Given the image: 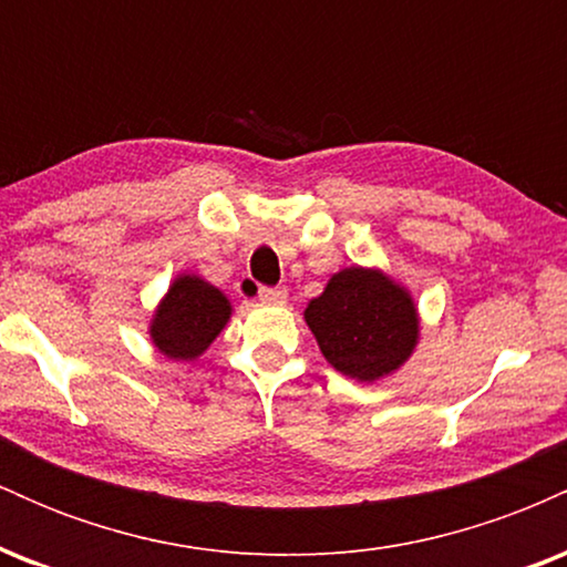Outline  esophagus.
I'll use <instances>...</instances> for the list:
<instances>
[{"instance_id":"34e87169","label":"esophagus","mask_w":567,"mask_h":567,"mask_svg":"<svg viewBox=\"0 0 567 567\" xmlns=\"http://www.w3.org/2000/svg\"><path fill=\"white\" fill-rule=\"evenodd\" d=\"M258 298H261L264 303H285L288 301V290L285 288H258Z\"/></svg>"}]
</instances>
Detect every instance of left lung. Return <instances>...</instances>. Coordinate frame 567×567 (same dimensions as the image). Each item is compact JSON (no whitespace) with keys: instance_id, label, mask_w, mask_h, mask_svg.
Here are the masks:
<instances>
[{"instance_id":"8db88e82","label":"left lung","mask_w":567,"mask_h":567,"mask_svg":"<svg viewBox=\"0 0 567 567\" xmlns=\"http://www.w3.org/2000/svg\"><path fill=\"white\" fill-rule=\"evenodd\" d=\"M324 360L349 379L375 381L408 360L419 338L410 296L381 271L343 269L306 306Z\"/></svg>"}]
</instances>
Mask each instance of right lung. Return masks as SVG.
Segmentation results:
<instances>
[{
  "mask_svg": "<svg viewBox=\"0 0 567 567\" xmlns=\"http://www.w3.org/2000/svg\"><path fill=\"white\" fill-rule=\"evenodd\" d=\"M231 315L226 296L199 277H178L157 309L152 338L162 354L194 360L216 341Z\"/></svg>",
  "mask_w": 567,
  "mask_h": 567,
  "instance_id": "obj_1",
  "label": "right lung"
}]
</instances>
